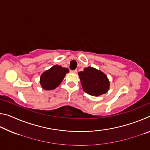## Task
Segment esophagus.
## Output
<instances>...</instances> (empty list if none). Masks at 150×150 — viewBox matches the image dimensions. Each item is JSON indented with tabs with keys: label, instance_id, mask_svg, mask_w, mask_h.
Returning a JSON list of instances; mask_svg holds the SVG:
<instances>
[{
	"label": "esophagus",
	"instance_id": "34e87169",
	"mask_svg": "<svg viewBox=\"0 0 150 150\" xmlns=\"http://www.w3.org/2000/svg\"><path fill=\"white\" fill-rule=\"evenodd\" d=\"M70 71L71 72V73H77V70H71Z\"/></svg>",
	"mask_w": 150,
	"mask_h": 150
}]
</instances>
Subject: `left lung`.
Returning a JSON list of instances; mask_svg holds the SVG:
<instances>
[{
  "label": "left lung",
  "mask_w": 150,
  "mask_h": 150,
  "mask_svg": "<svg viewBox=\"0 0 150 150\" xmlns=\"http://www.w3.org/2000/svg\"><path fill=\"white\" fill-rule=\"evenodd\" d=\"M82 88L92 96H100L108 92L110 81L105 73L94 67H88L78 73Z\"/></svg>",
  "instance_id": "obj_1"
}]
</instances>
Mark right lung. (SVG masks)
I'll list each match as a JSON object with an SVG mask.
<instances>
[{
	"label": "right lung",
	"instance_id": "add662e5",
	"mask_svg": "<svg viewBox=\"0 0 150 150\" xmlns=\"http://www.w3.org/2000/svg\"><path fill=\"white\" fill-rule=\"evenodd\" d=\"M69 73L67 68L55 65L45 71L40 76V83L44 90H54L59 86L64 79L66 73Z\"/></svg>",
	"mask_w": 150,
	"mask_h": 150
}]
</instances>
